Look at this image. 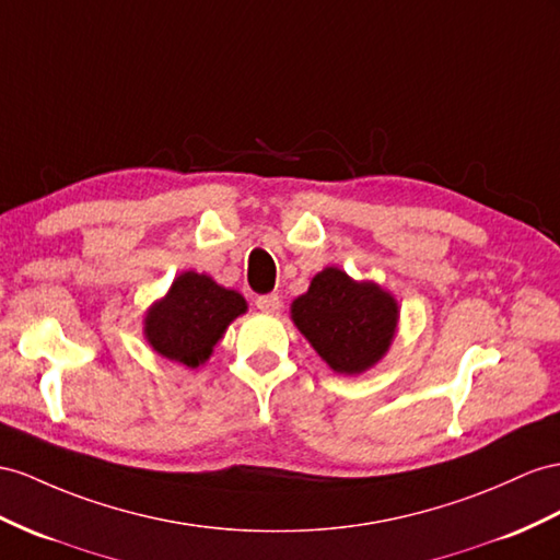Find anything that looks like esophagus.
<instances>
[{"label": "esophagus", "mask_w": 560, "mask_h": 560, "mask_svg": "<svg viewBox=\"0 0 560 560\" xmlns=\"http://www.w3.org/2000/svg\"><path fill=\"white\" fill-rule=\"evenodd\" d=\"M255 305H257V310L265 312V314H275L281 307V300L275 293H271V295H260V298H255Z\"/></svg>", "instance_id": "1"}]
</instances>
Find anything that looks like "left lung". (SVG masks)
Here are the masks:
<instances>
[{
    "instance_id": "obj_1",
    "label": "left lung",
    "mask_w": 560,
    "mask_h": 560,
    "mask_svg": "<svg viewBox=\"0 0 560 560\" xmlns=\"http://www.w3.org/2000/svg\"><path fill=\"white\" fill-rule=\"evenodd\" d=\"M291 319L331 371L360 376L388 354L399 303L376 281H357L338 267H324L307 293L291 303Z\"/></svg>"
}]
</instances>
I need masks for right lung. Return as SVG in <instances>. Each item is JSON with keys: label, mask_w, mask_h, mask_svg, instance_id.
Listing matches in <instances>:
<instances>
[{"label": "right lung", "mask_w": 560, "mask_h": 560, "mask_svg": "<svg viewBox=\"0 0 560 560\" xmlns=\"http://www.w3.org/2000/svg\"><path fill=\"white\" fill-rule=\"evenodd\" d=\"M246 312L248 303L238 291L186 269L143 314V338L155 354L198 369L210 360L229 324Z\"/></svg>", "instance_id": "1"}]
</instances>
